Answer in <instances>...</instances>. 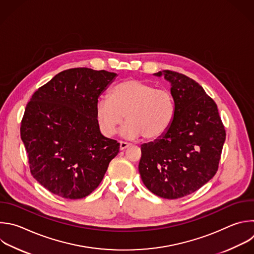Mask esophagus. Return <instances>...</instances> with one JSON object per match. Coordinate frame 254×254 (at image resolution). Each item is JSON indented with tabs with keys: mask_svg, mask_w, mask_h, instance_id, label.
Here are the masks:
<instances>
[{
	"mask_svg": "<svg viewBox=\"0 0 254 254\" xmlns=\"http://www.w3.org/2000/svg\"><path fill=\"white\" fill-rule=\"evenodd\" d=\"M128 146H129V144H128L127 142L120 141V148H121V150H124V149H126L127 147H128Z\"/></svg>",
	"mask_w": 254,
	"mask_h": 254,
	"instance_id": "1",
	"label": "esophagus"
}]
</instances>
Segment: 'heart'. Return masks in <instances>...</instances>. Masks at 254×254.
I'll return each instance as SVG.
<instances>
[{"label":"heart","instance_id":"b5f03b06","mask_svg":"<svg viewBox=\"0 0 254 254\" xmlns=\"http://www.w3.org/2000/svg\"><path fill=\"white\" fill-rule=\"evenodd\" d=\"M174 94L166 88L130 78L118 83L110 98L96 104V117L104 134L112 136L126 119L122 133L127 138L155 140L166 133L176 116Z\"/></svg>","mask_w":254,"mask_h":254}]
</instances>
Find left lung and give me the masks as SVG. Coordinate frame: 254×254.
<instances>
[{
    "mask_svg": "<svg viewBox=\"0 0 254 254\" xmlns=\"http://www.w3.org/2000/svg\"><path fill=\"white\" fill-rule=\"evenodd\" d=\"M162 74L172 84L176 116L164 135L141 145L138 172L149 191L177 199L214 177L226 134L216 104L201 86L177 71L154 73Z\"/></svg>",
    "mask_w": 254,
    "mask_h": 254,
    "instance_id": "8db88e82",
    "label": "left lung"
}]
</instances>
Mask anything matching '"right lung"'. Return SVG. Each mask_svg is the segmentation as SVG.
<instances>
[{"label":"right lung","instance_id":"add662e5","mask_svg":"<svg viewBox=\"0 0 254 254\" xmlns=\"http://www.w3.org/2000/svg\"><path fill=\"white\" fill-rule=\"evenodd\" d=\"M117 73L74 67L39 88L28 103L21 138L34 179L67 199L91 194L103 181L120 143L104 136L96 104Z\"/></svg>","mask_w":254,"mask_h":254}]
</instances>
